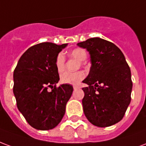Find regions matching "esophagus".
<instances>
[{
  "label": "esophagus",
  "instance_id": "obj_1",
  "mask_svg": "<svg viewBox=\"0 0 146 146\" xmlns=\"http://www.w3.org/2000/svg\"><path fill=\"white\" fill-rule=\"evenodd\" d=\"M73 89H77V88H79V86H77V85H73Z\"/></svg>",
  "mask_w": 146,
  "mask_h": 146
}]
</instances>
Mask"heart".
<instances>
[{"label":"heart","mask_w":146,"mask_h":146,"mask_svg":"<svg viewBox=\"0 0 146 146\" xmlns=\"http://www.w3.org/2000/svg\"><path fill=\"white\" fill-rule=\"evenodd\" d=\"M70 55L74 58H76L80 62H83L87 58V52L82 48H76L70 52ZM55 66L58 73H62L65 69V56L63 53H59L57 55L55 59ZM84 77V73L83 72H76V73H70V72H64L60 76L61 82L63 84H75L82 80Z\"/></svg>","instance_id":"obj_1"}]
</instances>
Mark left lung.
Wrapping results in <instances>:
<instances>
[{"label": "left lung", "instance_id": "8db88e82", "mask_svg": "<svg viewBox=\"0 0 146 146\" xmlns=\"http://www.w3.org/2000/svg\"><path fill=\"white\" fill-rule=\"evenodd\" d=\"M86 48L92 66L83 80L84 113L93 125L106 127L123 119L131 102V73L125 57L112 42L99 37L78 43Z\"/></svg>", "mask_w": 146, "mask_h": 146}]
</instances>
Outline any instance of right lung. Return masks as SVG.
Listing matches in <instances>:
<instances>
[{"instance_id":"1","label":"right lung","mask_w":146,"mask_h":146,"mask_svg":"<svg viewBox=\"0 0 146 146\" xmlns=\"http://www.w3.org/2000/svg\"><path fill=\"white\" fill-rule=\"evenodd\" d=\"M66 46L51 42L33 45L24 52L15 69L13 93L17 107L33 128H54L66 113L73 88L67 84L56 87L59 75L55 59Z\"/></svg>"}]
</instances>
